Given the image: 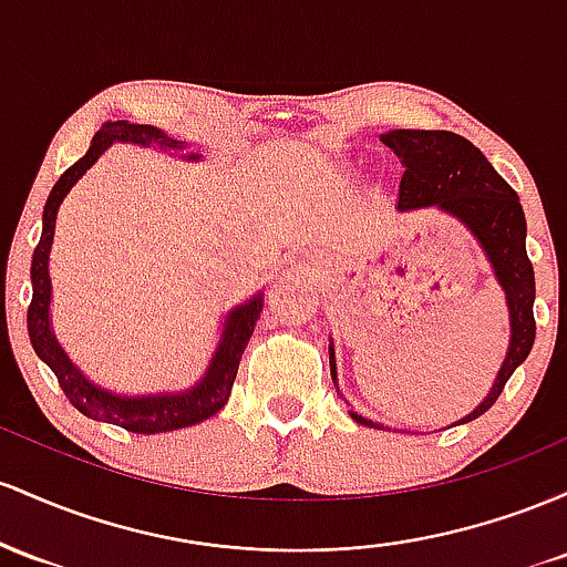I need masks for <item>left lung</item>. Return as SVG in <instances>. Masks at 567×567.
Returning a JSON list of instances; mask_svg holds the SVG:
<instances>
[{
	"label": "left lung",
	"instance_id": "8db88e82",
	"mask_svg": "<svg viewBox=\"0 0 567 567\" xmlns=\"http://www.w3.org/2000/svg\"><path fill=\"white\" fill-rule=\"evenodd\" d=\"M380 138L396 152L404 165L402 184H399V212L436 206L439 212L455 216L480 240L501 289L506 291L508 323H512L506 359L487 396L455 425L476 421L498 402L508 378L527 359L536 340V318H533L536 276L525 251V212L517 193L468 138L453 131H388ZM329 367L337 385L334 348H329ZM351 417L372 429L378 425L355 412H351Z\"/></svg>",
	"mask_w": 567,
	"mask_h": 567
}]
</instances>
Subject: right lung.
<instances>
[{"mask_svg":"<svg viewBox=\"0 0 567 567\" xmlns=\"http://www.w3.org/2000/svg\"><path fill=\"white\" fill-rule=\"evenodd\" d=\"M114 142H128L138 146H152V150L163 152H184V142H176L168 133L155 128V125H133L128 120H117V123L101 125L95 133L85 155L80 157L72 168L61 174L55 187L50 189L48 203L42 212V238L37 244L34 257H31V305H29V337L31 346L40 359L53 369L59 378L61 391L85 417L93 421L120 425V429L133 431V434H163V431H176L195 425L206 417L216 415L221 406L230 399L235 374H238L240 355H244L249 337L254 332L259 313H262V295H254L251 300L230 310L225 318V332H221L219 346L212 355L206 374L193 388L179 393H155V396H120V393L104 391V388L93 385L78 367L69 361L63 348L55 340L53 327H50V246H53L55 233V216H59L61 200L66 198L69 189L78 184L91 165L104 155ZM187 161H198L200 155L189 152L184 155Z\"/></svg>","mask_w":567,"mask_h":567,"instance_id":"obj_1","label":"right lung"}]
</instances>
